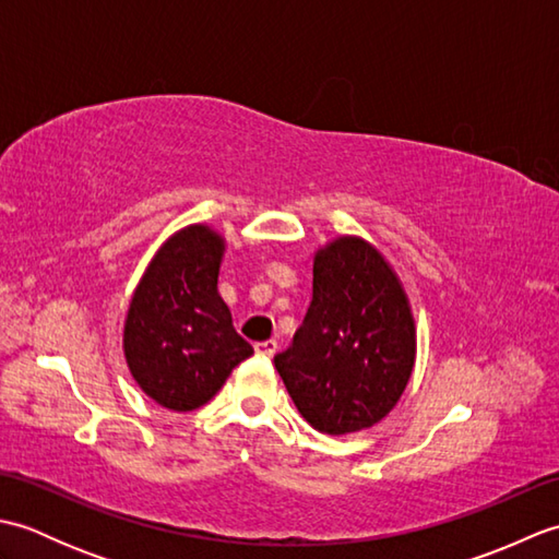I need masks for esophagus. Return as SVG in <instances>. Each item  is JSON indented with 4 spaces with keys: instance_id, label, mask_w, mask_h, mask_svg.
<instances>
[{
    "instance_id": "esophagus-1",
    "label": "esophagus",
    "mask_w": 559,
    "mask_h": 559,
    "mask_svg": "<svg viewBox=\"0 0 559 559\" xmlns=\"http://www.w3.org/2000/svg\"><path fill=\"white\" fill-rule=\"evenodd\" d=\"M254 350H257V355H271L278 350V343L273 341V338H269V341H259V343H254Z\"/></svg>"
}]
</instances>
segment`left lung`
I'll return each mask as SVG.
<instances>
[{
    "label": "left lung",
    "instance_id": "left-lung-1",
    "mask_svg": "<svg viewBox=\"0 0 559 559\" xmlns=\"http://www.w3.org/2000/svg\"><path fill=\"white\" fill-rule=\"evenodd\" d=\"M312 302L273 362L302 418L324 435L384 420L415 365V319L374 245L341 235L314 254Z\"/></svg>",
    "mask_w": 559,
    "mask_h": 559
}]
</instances>
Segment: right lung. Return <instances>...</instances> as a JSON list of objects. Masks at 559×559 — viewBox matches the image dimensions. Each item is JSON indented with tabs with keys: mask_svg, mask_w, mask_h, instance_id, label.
Returning a JSON list of instances; mask_svg holds the SVG:
<instances>
[{
	"mask_svg": "<svg viewBox=\"0 0 559 559\" xmlns=\"http://www.w3.org/2000/svg\"><path fill=\"white\" fill-rule=\"evenodd\" d=\"M225 237L206 223L177 230L153 254L129 302L122 348L134 382L177 413L204 406L252 355L218 293Z\"/></svg>",
	"mask_w": 559,
	"mask_h": 559,
	"instance_id": "add662e5",
	"label": "right lung"
}]
</instances>
